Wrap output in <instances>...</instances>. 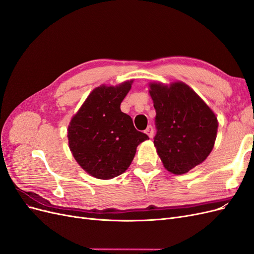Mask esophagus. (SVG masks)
<instances>
[{"mask_svg":"<svg viewBox=\"0 0 254 254\" xmlns=\"http://www.w3.org/2000/svg\"><path fill=\"white\" fill-rule=\"evenodd\" d=\"M145 133L147 134V135L150 137V139H151V137L153 136V128H152V126H148L147 129L145 130Z\"/></svg>","mask_w":254,"mask_h":254,"instance_id":"esophagus-1","label":"esophagus"}]
</instances>
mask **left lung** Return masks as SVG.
Listing matches in <instances>:
<instances>
[{
  "label": "left lung",
  "instance_id": "8db88e82",
  "mask_svg": "<svg viewBox=\"0 0 254 254\" xmlns=\"http://www.w3.org/2000/svg\"><path fill=\"white\" fill-rule=\"evenodd\" d=\"M149 88L157 113L153 144L158 155L168 172L186 174L211 153L218 128L216 115L184 82H151Z\"/></svg>",
  "mask_w": 254,
  "mask_h": 254
}]
</instances>
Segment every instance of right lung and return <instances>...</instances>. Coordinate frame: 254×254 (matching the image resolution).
<instances>
[{"label": "right lung", "instance_id": "obj_1", "mask_svg": "<svg viewBox=\"0 0 254 254\" xmlns=\"http://www.w3.org/2000/svg\"><path fill=\"white\" fill-rule=\"evenodd\" d=\"M132 82L95 88L68 125V147L73 157L97 179H112L124 173L132 162L137 145L149 139L121 111V103Z\"/></svg>", "mask_w": 254, "mask_h": 254}]
</instances>
